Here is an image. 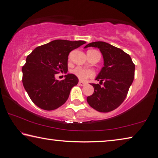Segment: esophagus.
<instances>
[{
	"instance_id": "34e87169",
	"label": "esophagus",
	"mask_w": 158,
	"mask_h": 158,
	"mask_svg": "<svg viewBox=\"0 0 158 158\" xmlns=\"http://www.w3.org/2000/svg\"><path fill=\"white\" fill-rule=\"evenodd\" d=\"M85 84H85V83H84V82H82L81 81H79V85H81V86H84V85H85Z\"/></svg>"
}]
</instances>
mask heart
Returning a JSON list of instances; mask_svg holds the SVG:
<instances>
[{"label":"heart","mask_w":158,"mask_h":158,"mask_svg":"<svg viewBox=\"0 0 158 158\" xmlns=\"http://www.w3.org/2000/svg\"><path fill=\"white\" fill-rule=\"evenodd\" d=\"M94 53L98 52L96 50H89L88 53ZM72 73L75 75L77 78L81 81H85L90 77H93L94 76V72L91 69H86L81 66H77L72 71Z\"/></svg>","instance_id":"obj_1"}]
</instances>
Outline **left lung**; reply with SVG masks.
<instances>
[{
  "mask_svg": "<svg viewBox=\"0 0 158 158\" xmlns=\"http://www.w3.org/2000/svg\"><path fill=\"white\" fill-rule=\"evenodd\" d=\"M88 47L98 48L103 54L104 66L96 80L103 84H91L94 93L87 97L90 106L101 113H108L118 108L127 96L135 77V64L122 50L103 41L90 43Z\"/></svg>",
  "mask_w": 158,
  "mask_h": 158,
  "instance_id": "obj_1",
  "label": "left lung"
}]
</instances>
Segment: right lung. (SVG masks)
<instances>
[{"mask_svg":"<svg viewBox=\"0 0 158 158\" xmlns=\"http://www.w3.org/2000/svg\"><path fill=\"white\" fill-rule=\"evenodd\" d=\"M85 43L54 40L37 47L27 56L22 68L23 84L39 108L55 110L67 101L72 88L78 84L79 79L74 74H68L65 79L59 81L55 74L67 73L70 52Z\"/></svg>","mask_w":158,"mask_h":158,"instance_id":"right-lung-1","label":"right lung"}]
</instances>
